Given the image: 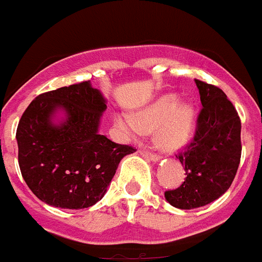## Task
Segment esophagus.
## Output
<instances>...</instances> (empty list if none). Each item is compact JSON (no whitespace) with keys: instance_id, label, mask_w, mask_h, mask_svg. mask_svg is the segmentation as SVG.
Masks as SVG:
<instances>
[{"instance_id":"1","label":"esophagus","mask_w":262,"mask_h":262,"mask_svg":"<svg viewBox=\"0 0 262 262\" xmlns=\"http://www.w3.org/2000/svg\"><path fill=\"white\" fill-rule=\"evenodd\" d=\"M139 154H141L142 157H144V158H147L148 161H151V162H160L161 161L160 156H157V154H151V152H148V151H144V150H141V151H139Z\"/></svg>"}]
</instances>
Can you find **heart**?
<instances>
[{"instance_id": "obj_1", "label": "heart", "mask_w": 262, "mask_h": 262, "mask_svg": "<svg viewBox=\"0 0 262 262\" xmlns=\"http://www.w3.org/2000/svg\"><path fill=\"white\" fill-rule=\"evenodd\" d=\"M196 108L192 101H180L174 93L162 95L133 116L118 114L115 121L128 137L139 138L156 133V144L164 151H177L192 139Z\"/></svg>"}]
</instances>
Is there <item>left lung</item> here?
<instances>
[{"label": "left lung", "instance_id": "left-lung-1", "mask_svg": "<svg viewBox=\"0 0 262 262\" xmlns=\"http://www.w3.org/2000/svg\"><path fill=\"white\" fill-rule=\"evenodd\" d=\"M203 110L193 142L179 156L187 179L166 190L165 199L180 210H193L219 199L233 183L241 161V120L225 92L194 79Z\"/></svg>", "mask_w": 262, "mask_h": 262}]
</instances>
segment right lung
Instances as JSON below:
<instances>
[{
    "label": "right lung",
    "mask_w": 262,
    "mask_h": 262,
    "mask_svg": "<svg viewBox=\"0 0 262 262\" xmlns=\"http://www.w3.org/2000/svg\"><path fill=\"white\" fill-rule=\"evenodd\" d=\"M106 100L91 81L37 96L16 141L23 179L39 200L81 210L100 202L123 157L135 148L100 135Z\"/></svg>",
    "instance_id": "obj_1"
}]
</instances>
